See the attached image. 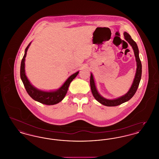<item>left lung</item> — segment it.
I'll list each match as a JSON object with an SVG mask.
<instances>
[{
  "label": "left lung",
  "mask_w": 159,
  "mask_h": 159,
  "mask_svg": "<svg viewBox=\"0 0 159 159\" xmlns=\"http://www.w3.org/2000/svg\"><path fill=\"white\" fill-rule=\"evenodd\" d=\"M124 36H125V39L129 43L132 47L134 51L135 58H136L137 68H136V72L135 76V79L134 80V82L132 84L131 88H130L129 91L128 92V93L126 94H125V95L122 96L119 98L110 100V99H107L103 98L99 94L98 91L96 89L95 85L92 74H91L90 85H91V91H92V95L94 97V98L96 99L99 102H100L101 104H102L104 106H108V107L119 106L121 104L128 101L129 99H130L136 93L137 89L139 86V84L140 82V80H141V79L142 64H141V60L139 59V50H138V46L136 45V42L131 38L129 34L128 33L125 32Z\"/></svg>",
  "instance_id": "obj_1"
}]
</instances>
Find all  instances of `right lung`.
Returning <instances> with one entry per match:
<instances>
[{
	"label": "right lung",
	"instance_id": "right-lung-1",
	"mask_svg": "<svg viewBox=\"0 0 159 159\" xmlns=\"http://www.w3.org/2000/svg\"><path fill=\"white\" fill-rule=\"evenodd\" d=\"M31 43L27 46L25 50V53L23 57L21 63L20 67V76L22 80L24 86L25 88V90L28 94L34 100L38 101L42 104L45 105H54L59 103L65 97L67 91L68 87L71 81L77 76L79 71L76 72L73 75L70 76L68 79L66 81V82L63 84V85L57 91L52 92H45V91H40L38 89L35 88L33 86H32L28 80L27 76L25 74V58L26 57L27 51L28 48L30 45Z\"/></svg>",
	"mask_w": 159,
	"mask_h": 159
}]
</instances>
